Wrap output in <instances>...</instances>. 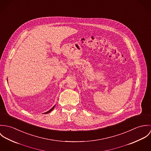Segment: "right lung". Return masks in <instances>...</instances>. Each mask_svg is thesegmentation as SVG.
Instances as JSON below:
<instances>
[{"label": "right lung", "instance_id": "obj_1", "mask_svg": "<svg viewBox=\"0 0 151 151\" xmlns=\"http://www.w3.org/2000/svg\"><path fill=\"white\" fill-rule=\"evenodd\" d=\"M55 106H53V108H52V109H51L50 110H49V111H47V112H45V113H45V114H47V113H49V112H50V111H52V110H53V109H54V108H55Z\"/></svg>", "mask_w": 151, "mask_h": 151}]
</instances>
